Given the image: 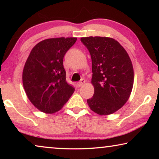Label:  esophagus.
I'll list each match as a JSON object with an SVG mask.
<instances>
[{
  "instance_id": "34e87169",
  "label": "esophagus",
  "mask_w": 159,
  "mask_h": 159,
  "mask_svg": "<svg viewBox=\"0 0 159 159\" xmlns=\"http://www.w3.org/2000/svg\"><path fill=\"white\" fill-rule=\"evenodd\" d=\"M84 83H85V80H84V79H81V80H80V82H79V83H77V86H78V87H79V88H80V87H81V86H82L83 84H84Z\"/></svg>"
}]
</instances>
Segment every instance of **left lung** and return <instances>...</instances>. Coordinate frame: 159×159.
<instances>
[{"label":"left lung","instance_id":"obj_1","mask_svg":"<svg viewBox=\"0 0 159 159\" xmlns=\"http://www.w3.org/2000/svg\"><path fill=\"white\" fill-rule=\"evenodd\" d=\"M92 60V81L95 92L87 102L92 111L109 115L128 101L133 89L134 72L132 61L123 47L108 37L80 39Z\"/></svg>","mask_w":159,"mask_h":159}]
</instances>
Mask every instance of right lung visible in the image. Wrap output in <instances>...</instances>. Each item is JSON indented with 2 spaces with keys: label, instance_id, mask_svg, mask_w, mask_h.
Listing matches in <instances>:
<instances>
[{
  "label": "right lung",
  "instance_id": "right-lung-1",
  "mask_svg": "<svg viewBox=\"0 0 159 159\" xmlns=\"http://www.w3.org/2000/svg\"><path fill=\"white\" fill-rule=\"evenodd\" d=\"M76 38L42 41L31 50L22 74L24 88L38 109L52 114L62 108L75 88L67 83L63 59Z\"/></svg>",
  "mask_w": 159,
  "mask_h": 159
}]
</instances>
